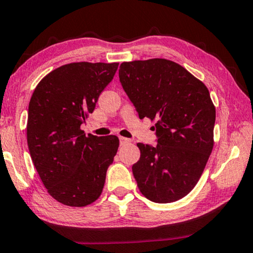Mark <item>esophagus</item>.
<instances>
[{
    "mask_svg": "<svg viewBox=\"0 0 253 253\" xmlns=\"http://www.w3.org/2000/svg\"><path fill=\"white\" fill-rule=\"evenodd\" d=\"M119 141H120V145H124V144L130 143V140H129V138H126V137H123V136H120V137H119Z\"/></svg>",
    "mask_w": 253,
    "mask_h": 253,
    "instance_id": "1",
    "label": "esophagus"
}]
</instances>
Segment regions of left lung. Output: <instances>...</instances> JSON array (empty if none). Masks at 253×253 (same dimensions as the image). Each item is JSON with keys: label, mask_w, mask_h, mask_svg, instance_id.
<instances>
[{"label": "left lung", "mask_w": 253, "mask_h": 253, "mask_svg": "<svg viewBox=\"0 0 253 253\" xmlns=\"http://www.w3.org/2000/svg\"><path fill=\"white\" fill-rule=\"evenodd\" d=\"M119 79L140 119L156 120L157 145L137 143L141 157L131 166L138 189L155 203L179 201L196 186L213 149L209 89L164 58L123 63Z\"/></svg>", "instance_id": "1"}]
</instances>
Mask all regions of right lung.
Here are the masks:
<instances>
[{"instance_id":"obj_1","label":"right lung","mask_w":253,"mask_h":253,"mask_svg":"<svg viewBox=\"0 0 253 253\" xmlns=\"http://www.w3.org/2000/svg\"><path fill=\"white\" fill-rule=\"evenodd\" d=\"M118 65L66 64L47 74L31 97L28 150L49 195L64 205H89L102 194L119 138L86 136L80 126L94 111Z\"/></svg>"}]
</instances>
